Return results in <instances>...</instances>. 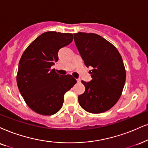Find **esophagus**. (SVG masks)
Segmentation results:
<instances>
[{
    "label": "esophagus",
    "instance_id": "esophagus-1",
    "mask_svg": "<svg viewBox=\"0 0 148 148\" xmlns=\"http://www.w3.org/2000/svg\"><path fill=\"white\" fill-rule=\"evenodd\" d=\"M76 80H77L78 83H80V80L79 79V78H78V79H76Z\"/></svg>",
    "mask_w": 148,
    "mask_h": 148
}]
</instances>
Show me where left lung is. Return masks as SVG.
<instances>
[{
  "instance_id": "left-lung-1",
  "label": "left lung",
  "mask_w": 148,
  "mask_h": 148,
  "mask_svg": "<svg viewBox=\"0 0 148 148\" xmlns=\"http://www.w3.org/2000/svg\"><path fill=\"white\" fill-rule=\"evenodd\" d=\"M74 39L92 80H82L85 91L78 96V102L86 111L101 113L113 107L120 98L126 70L122 58L115 46L94 33H77Z\"/></svg>"
}]
</instances>
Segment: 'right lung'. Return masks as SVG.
Wrapping results in <instances>:
<instances>
[{
  "instance_id": "add662e5",
  "label": "right lung",
  "mask_w": 148,
  "mask_h": 148,
  "mask_svg": "<svg viewBox=\"0 0 148 148\" xmlns=\"http://www.w3.org/2000/svg\"><path fill=\"white\" fill-rule=\"evenodd\" d=\"M72 40V33L48 31L37 37L22 54L17 84L26 103L37 113H57L63 106L64 94L76 83L71 75H60L50 70L59 59V49Z\"/></svg>"
}]
</instances>
